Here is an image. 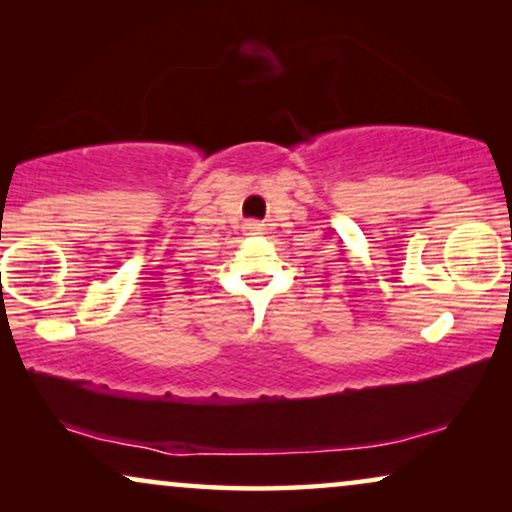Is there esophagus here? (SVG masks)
I'll use <instances>...</instances> for the list:
<instances>
[{"mask_svg": "<svg viewBox=\"0 0 512 512\" xmlns=\"http://www.w3.org/2000/svg\"><path fill=\"white\" fill-rule=\"evenodd\" d=\"M247 230H249V233H254V235H261L263 233V226H261V223H256V221H251V223H247Z\"/></svg>", "mask_w": 512, "mask_h": 512, "instance_id": "34e87169", "label": "esophagus"}]
</instances>
